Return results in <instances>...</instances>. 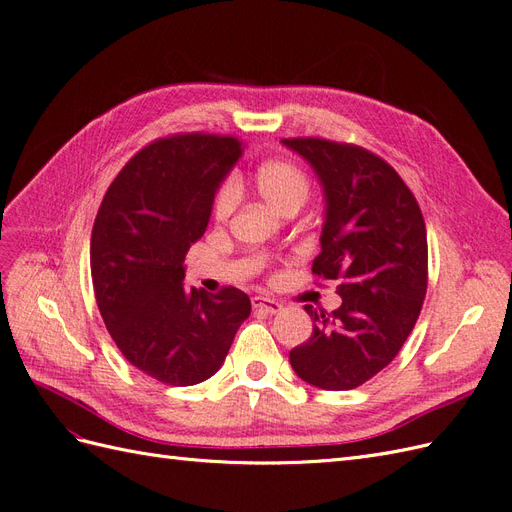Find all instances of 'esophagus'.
Here are the masks:
<instances>
[{"label":"esophagus","instance_id":"obj_1","mask_svg":"<svg viewBox=\"0 0 512 512\" xmlns=\"http://www.w3.org/2000/svg\"><path fill=\"white\" fill-rule=\"evenodd\" d=\"M252 305L258 309V312H265V314H277V312H282V307H284L280 301L269 299V297H254Z\"/></svg>","mask_w":512,"mask_h":512}]
</instances>
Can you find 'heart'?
Instances as JSON below:
<instances>
[{
	"label": "heart",
	"mask_w": 512,
	"mask_h": 512,
	"mask_svg": "<svg viewBox=\"0 0 512 512\" xmlns=\"http://www.w3.org/2000/svg\"><path fill=\"white\" fill-rule=\"evenodd\" d=\"M256 183L260 194L282 213H286L288 209H299L307 200L309 190H312L305 170L290 160H271L262 164L256 173ZM239 198V179L237 175H228L220 183L218 192H215L213 213L218 215V218H228V215L235 211Z\"/></svg>",
	"instance_id": "obj_1"
}]
</instances>
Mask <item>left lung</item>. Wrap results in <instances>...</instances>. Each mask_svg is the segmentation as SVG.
<instances>
[{"mask_svg":"<svg viewBox=\"0 0 512 512\" xmlns=\"http://www.w3.org/2000/svg\"><path fill=\"white\" fill-rule=\"evenodd\" d=\"M314 166L327 220L312 273L333 280L342 305H305L312 337L290 350L297 376L318 389L350 391L374 378L404 346L427 292V230L397 170L376 153L316 136L284 138Z\"/></svg>","mask_w":512,"mask_h":512,"instance_id":"8db88e82","label":"left lung"}]
</instances>
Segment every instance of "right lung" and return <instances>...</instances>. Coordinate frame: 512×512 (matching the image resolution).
<instances>
[{
  "mask_svg": "<svg viewBox=\"0 0 512 512\" xmlns=\"http://www.w3.org/2000/svg\"><path fill=\"white\" fill-rule=\"evenodd\" d=\"M237 136L158 138L108 185L91 230V282L113 342L168 386L211 378L226 359L250 297L183 284V258L205 235L215 190L241 156Z\"/></svg>",
  "mask_w": 512,
  "mask_h": 512,
  "instance_id": "add662e5",
  "label": "right lung"
}]
</instances>
